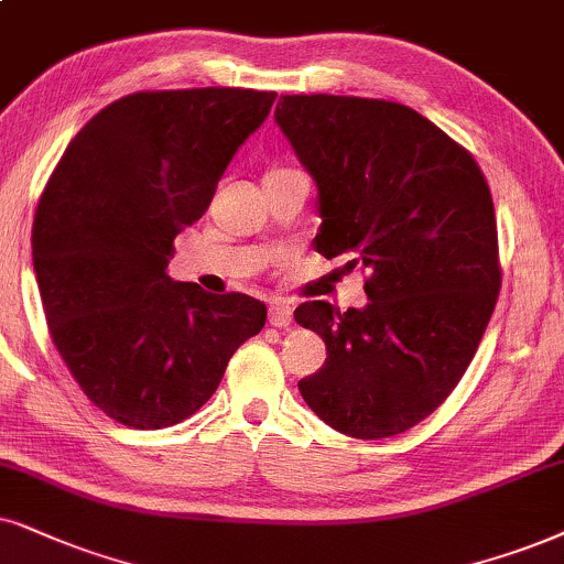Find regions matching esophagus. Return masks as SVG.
<instances>
[{
	"instance_id": "esophagus-1",
	"label": "esophagus",
	"mask_w": 564,
	"mask_h": 564,
	"mask_svg": "<svg viewBox=\"0 0 564 564\" xmlns=\"http://www.w3.org/2000/svg\"><path fill=\"white\" fill-rule=\"evenodd\" d=\"M294 315V310H291V304L281 302V299H275V302H270V310H268V323L273 327H289L291 325V317Z\"/></svg>"
}]
</instances>
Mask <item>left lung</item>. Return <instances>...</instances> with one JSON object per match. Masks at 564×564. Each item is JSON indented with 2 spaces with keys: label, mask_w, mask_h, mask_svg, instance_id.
Returning <instances> with one entry per match:
<instances>
[{
  "label": "left lung",
  "mask_w": 564,
  "mask_h": 564,
  "mask_svg": "<svg viewBox=\"0 0 564 564\" xmlns=\"http://www.w3.org/2000/svg\"><path fill=\"white\" fill-rule=\"evenodd\" d=\"M275 124L315 180L317 252L369 270L361 310L296 306L327 348L299 393L335 432L393 437L453 393L495 312L502 273L487 180L403 104L281 96Z\"/></svg>",
  "instance_id": "left-lung-1"
}]
</instances>
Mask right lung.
Listing matches in <instances>:
<instances>
[{
    "instance_id": "1",
    "label": "right lung",
    "mask_w": 564,
    "mask_h": 564,
    "mask_svg": "<svg viewBox=\"0 0 564 564\" xmlns=\"http://www.w3.org/2000/svg\"><path fill=\"white\" fill-rule=\"evenodd\" d=\"M273 101L241 88L132 93L56 163L33 220L35 281L56 351L113 422H184L265 325L258 299L208 294L166 268Z\"/></svg>"
}]
</instances>
